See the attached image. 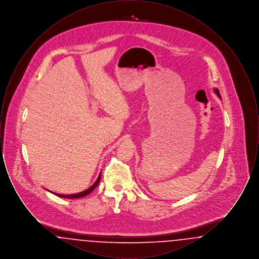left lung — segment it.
I'll use <instances>...</instances> for the list:
<instances>
[{"mask_svg": "<svg viewBox=\"0 0 259 259\" xmlns=\"http://www.w3.org/2000/svg\"><path fill=\"white\" fill-rule=\"evenodd\" d=\"M213 92L218 95V97L219 98H222V96H221V94H220V91H219V89L218 88H213Z\"/></svg>", "mask_w": 259, "mask_h": 259, "instance_id": "1", "label": "left lung"}]
</instances>
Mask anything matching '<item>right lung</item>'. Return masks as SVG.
Returning a JSON list of instances; mask_svg holds the SVG:
<instances>
[{"instance_id": "right-lung-1", "label": "right lung", "mask_w": 259, "mask_h": 259, "mask_svg": "<svg viewBox=\"0 0 259 259\" xmlns=\"http://www.w3.org/2000/svg\"><path fill=\"white\" fill-rule=\"evenodd\" d=\"M100 179H101V172H100V175L98 176V179L96 180V182L93 184V185H91L89 188H87L85 190H83V191H81V192H78V193H74V194H59V193H55V192H52V191H50V190H48V191H50L51 193H53V194H55V195H57V196H59V197L61 198H67V199H77V198H82L84 197V196H87L88 194H90L96 187H97V185H99V183H100Z\"/></svg>"}]
</instances>
